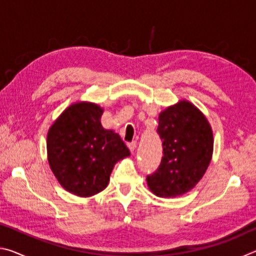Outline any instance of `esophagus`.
Listing matches in <instances>:
<instances>
[{"instance_id":"esophagus-1","label":"esophagus","mask_w":256,"mask_h":256,"mask_svg":"<svg viewBox=\"0 0 256 256\" xmlns=\"http://www.w3.org/2000/svg\"><path fill=\"white\" fill-rule=\"evenodd\" d=\"M136 141H132V142H130V144H128V149H130V151H131V152L133 154L134 152V150H136Z\"/></svg>"}]
</instances>
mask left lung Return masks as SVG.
Here are the masks:
<instances>
[{"label": "left lung", "mask_w": 256, "mask_h": 256, "mask_svg": "<svg viewBox=\"0 0 256 256\" xmlns=\"http://www.w3.org/2000/svg\"><path fill=\"white\" fill-rule=\"evenodd\" d=\"M157 133L162 142L159 167L146 176L157 196L175 198L188 192L211 162L214 136L204 115L188 102L160 112Z\"/></svg>", "instance_id": "8db88e82"}]
</instances>
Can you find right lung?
<instances>
[{
	"instance_id": "add662e5",
	"label": "right lung",
	"mask_w": 256,
	"mask_h": 256,
	"mask_svg": "<svg viewBox=\"0 0 256 256\" xmlns=\"http://www.w3.org/2000/svg\"><path fill=\"white\" fill-rule=\"evenodd\" d=\"M102 110L90 102L74 104L52 125L47 154L60 184L79 196L106 188L110 172L130 150L118 133L102 126Z\"/></svg>"
}]
</instances>
